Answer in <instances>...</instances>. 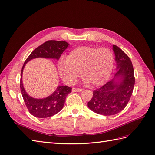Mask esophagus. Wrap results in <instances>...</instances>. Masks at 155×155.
I'll return each instance as SVG.
<instances>
[{"mask_svg": "<svg viewBox=\"0 0 155 155\" xmlns=\"http://www.w3.org/2000/svg\"><path fill=\"white\" fill-rule=\"evenodd\" d=\"M82 90L81 88H73L72 89V92H80Z\"/></svg>", "mask_w": 155, "mask_h": 155, "instance_id": "34e87169", "label": "esophagus"}]
</instances>
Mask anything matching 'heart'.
<instances>
[{
    "label": "heart",
    "instance_id": "obj_1",
    "mask_svg": "<svg viewBox=\"0 0 155 155\" xmlns=\"http://www.w3.org/2000/svg\"><path fill=\"white\" fill-rule=\"evenodd\" d=\"M113 64L114 56L109 49L84 46L71 50L65 60L58 63V69L67 84H73L82 74L86 83L100 86L109 80Z\"/></svg>",
    "mask_w": 155,
    "mask_h": 155
}]
</instances>
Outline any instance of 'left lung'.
Segmentation results:
<instances>
[{
    "mask_svg": "<svg viewBox=\"0 0 155 155\" xmlns=\"http://www.w3.org/2000/svg\"><path fill=\"white\" fill-rule=\"evenodd\" d=\"M117 72L111 81L97 90L88 103V108L105 116L116 114L124 109L132 94L135 84L134 71L130 59L120 48L113 46Z\"/></svg>",
    "mask_w": 155,
    "mask_h": 155,
    "instance_id": "obj_1",
    "label": "left lung"
}]
</instances>
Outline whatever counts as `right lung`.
Returning a JSON list of instances; mask_svg holds the SVG:
<instances>
[{
	"instance_id": "add662e5",
	"label": "right lung",
	"mask_w": 155,
	"mask_h": 155,
	"mask_svg": "<svg viewBox=\"0 0 155 155\" xmlns=\"http://www.w3.org/2000/svg\"><path fill=\"white\" fill-rule=\"evenodd\" d=\"M69 44L63 41H48L37 47L27 58L21 72L20 88L23 100L27 109L33 116L45 118L54 115L63 109L67 95L72 88L67 86H58L49 96L42 99L34 98L26 92L22 82L23 69L27 62L35 58L55 59L58 60L61 55L68 47Z\"/></svg>"
}]
</instances>
